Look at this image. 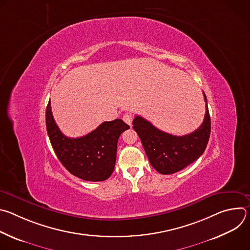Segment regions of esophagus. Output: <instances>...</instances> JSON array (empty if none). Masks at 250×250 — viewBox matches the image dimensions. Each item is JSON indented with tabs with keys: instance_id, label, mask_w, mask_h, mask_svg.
<instances>
[{
	"instance_id": "34e87169",
	"label": "esophagus",
	"mask_w": 250,
	"mask_h": 250,
	"mask_svg": "<svg viewBox=\"0 0 250 250\" xmlns=\"http://www.w3.org/2000/svg\"><path fill=\"white\" fill-rule=\"evenodd\" d=\"M123 120H124V122H125V124H127L128 125H131V123H132L133 118H132V116H131V115H129V114H125V115H124Z\"/></svg>"
}]
</instances>
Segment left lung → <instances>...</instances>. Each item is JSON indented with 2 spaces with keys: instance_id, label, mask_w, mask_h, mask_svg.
Listing matches in <instances>:
<instances>
[{
  "instance_id": "left-lung-1",
  "label": "left lung",
  "mask_w": 250,
  "mask_h": 250,
  "mask_svg": "<svg viewBox=\"0 0 250 250\" xmlns=\"http://www.w3.org/2000/svg\"><path fill=\"white\" fill-rule=\"evenodd\" d=\"M203 124L192 133L177 136L164 132L139 116L132 122L151 166L161 174H173L197 160L205 151L210 134L207 97Z\"/></svg>"
}]
</instances>
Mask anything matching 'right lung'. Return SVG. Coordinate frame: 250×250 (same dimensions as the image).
I'll return each mask as SVG.
<instances>
[{
    "label": "right lung",
    "mask_w": 250,
    "mask_h": 250,
    "mask_svg": "<svg viewBox=\"0 0 250 250\" xmlns=\"http://www.w3.org/2000/svg\"><path fill=\"white\" fill-rule=\"evenodd\" d=\"M46 129L51 146L62 165L72 175L85 181H104L112 175L117 158L118 140L129 128L117 119L104 122L87 135L70 138L58 128L51 112L50 100L46 106Z\"/></svg>",
    "instance_id": "add662e5"
}]
</instances>
